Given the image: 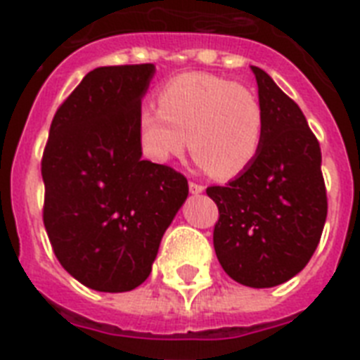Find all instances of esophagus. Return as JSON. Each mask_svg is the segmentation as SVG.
Returning <instances> with one entry per match:
<instances>
[{
	"label": "esophagus",
	"instance_id": "obj_1",
	"mask_svg": "<svg viewBox=\"0 0 360 360\" xmlns=\"http://www.w3.org/2000/svg\"><path fill=\"white\" fill-rule=\"evenodd\" d=\"M188 188H191L192 194H202L203 192V185H200V183H194V181H191V183H188Z\"/></svg>",
	"mask_w": 360,
	"mask_h": 360
}]
</instances>
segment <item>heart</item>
Here are the masks:
<instances>
[{
  "instance_id": "obj_1",
  "label": "heart",
  "mask_w": 360,
  "mask_h": 360,
  "mask_svg": "<svg viewBox=\"0 0 360 360\" xmlns=\"http://www.w3.org/2000/svg\"><path fill=\"white\" fill-rule=\"evenodd\" d=\"M158 110L138 114L143 151L157 162L188 149L200 168L231 179L250 168L265 136V110L250 87L224 76L186 72L157 91Z\"/></svg>"
}]
</instances>
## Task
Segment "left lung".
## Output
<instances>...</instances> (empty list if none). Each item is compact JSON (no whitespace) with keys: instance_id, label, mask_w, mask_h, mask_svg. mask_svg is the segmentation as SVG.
<instances>
[{"instance_id":"obj_1","label":"left lung","mask_w":360,"mask_h":360,"mask_svg":"<svg viewBox=\"0 0 360 360\" xmlns=\"http://www.w3.org/2000/svg\"><path fill=\"white\" fill-rule=\"evenodd\" d=\"M265 110L259 155L226 186H207L219 207L213 245L228 276L248 288L284 284L307 267L327 219L321 149L307 117L265 70L252 67Z\"/></svg>"}]
</instances>
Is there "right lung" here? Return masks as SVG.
I'll return each mask as SVG.
<instances>
[{
	"mask_svg": "<svg viewBox=\"0 0 360 360\" xmlns=\"http://www.w3.org/2000/svg\"><path fill=\"white\" fill-rule=\"evenodd\" d=\"M153 72L151 63L87 72L50 124L42 222L65 271L91 290L138 288L188 196L185 175L141 160L138 114Z\"/></svg>",
	"mask_w": 360,
	"mask_h": 360,
	"instance_id": "add662e5",
	"label": "right lung"
}]
</instances>
